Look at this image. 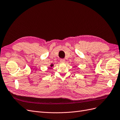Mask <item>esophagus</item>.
<instances>
[{
    "instance_id": "obj_1",
    "label": "esophagus",
    "mask_w": 120,
    "mask_h": 120,
    "mask_svg": "<svg viewBox=\"0 0 120 120\" xmlns=\"http://www.w3.org/2000/svg\"><path fill=\"white\" fill-rule=\"evenodd\" d=\"M60 63H65L66 60H64V59H61L60 60Z\"/></svg>"
}]
</instances>
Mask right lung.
<instances>
[{"label":"right lung","mask_w":120,"mask_h":120,"mask_svg":"<svg viewBox=\"0 0 120 120\" xmlns=\"http://www.w3.org/2000/svg\"><path fill=\"white\" fill-rule=\"evenodd\" d=\"M50 67H52L53 66V64H50Z\"/></svg>","instance_id":"1"}]
</instances>
